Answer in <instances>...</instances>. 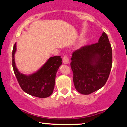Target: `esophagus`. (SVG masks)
<instances>
[{"mask_svg":"<svg viewBox=\"0 0 127 127\" xmlns=\"http://www.w3.org/2000/svg\"><path fill=\"white\" fill-rule=\"evenodd\" d=\"M63 63L65 64H68L69 63V58H68V55H65L63 58Z\"/></svg>","mask_w":127,"mask_h":127,"instance_id":"1","label":"esophagus"}]
</instances>
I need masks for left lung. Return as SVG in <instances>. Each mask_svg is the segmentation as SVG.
Returning a JSON list of instances; mask_svg holds the SVG:
<instances>
[{
	"label": "left lung",
	"mask_w": 127,
	"mask_h": 127,
	"mask_svg": "<svg viewBox=\"0 0 127 127\" xmlns=\"http://www.w3.org/2000/svg\"><path fill=\"white\" fill-rule=\"evenodd\" d=\"M112 65V50L105 32L99 42L83 46L73 52L71 68L79 93L89 95L105 86Z\"/></svg>",
	"instance_id": "obj_1"
}]
</instances>
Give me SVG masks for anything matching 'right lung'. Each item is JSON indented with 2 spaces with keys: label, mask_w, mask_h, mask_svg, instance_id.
I'll use <instances>...</instances> for the list:
<instances>
[{
  "label": "right lung",
  "mask_w": 127,
  "mask_h": 127,
  "mask_svg": "<svg viewBox=\"0 0 127 127\" xmlns=\"http://www.w3.org/2000/svg\"><path fill=\"white\" fill-rule=\"evenodd\" d=\"M16 43L12 50V67L15 75L22 90L31 96L46 98L53 93L55 77L58 68L62 64L60 56L50 57L37 72L30 75H25L18 71L15 63L14 55Z\"/></svg>",
  "instance_id": "right-lung-1"
}]
</instances>
